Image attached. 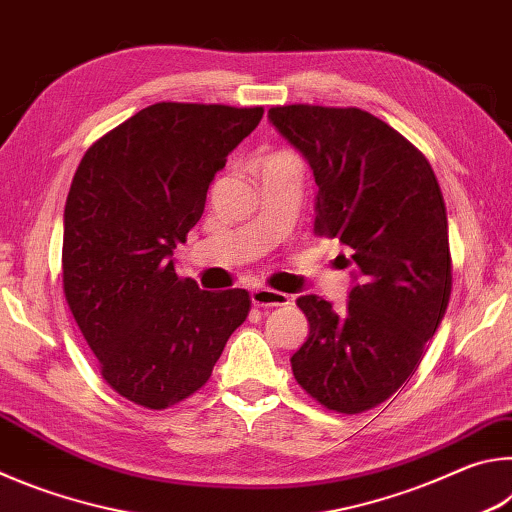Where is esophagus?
<instances>
[{"label":"esophagus","instance_id":"esophagus-1","mask_svg":"<svg viewBox=\"0 0 512 512\" xmlns=\"http://www.w3.org/2000/svg\"><path fill=\"white\" fill-rule=\"evenodd\" d=\"M250 298H253L255 307H284L289 305V296L282 291L275 289H266V287H257L250 291Z\"/></svg>","mask_w":512,"mask_h":512}]
</instances>
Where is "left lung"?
<instances>
[{"label":"left lung","mask_w":512,"mask_h":512,"mask_svg":"<svg viewBox=\"0 0 512 512\" xmlns=\"http://www.w3.org/2000/svg\"><path fill=\"white\" fill-rule=\"evenodd\" d=\"M268 119L314 171V232L348 246L343 266L357 264L343 309L298 298L309 336L293 377L329 411H368L420 366L452 296L443 192L427 158L366 110L296 103Z\"/></svg>","instance_id":"8db88e82"}]
</instances>
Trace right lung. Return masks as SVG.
I'll use <instances>...</instances> for the list:
<instances>
[{"label":"right lung","instance_id":"right-lung-1","mask_svg":"<svg viewBox=\"0 0 512 512\" xmlns=\"http://www.w3.org/2000/svg\"><path fill=\"white\" fill-rule=\"evenodd\" d=\"M262 115V106L153 103L99 137L74 173L65 300L103 379L144 409L205 386L248 316L246 289H198L171 255L201 219L214 173Z\"/></svg>","mask_w":512,"mask_h":512}]
</instances>
